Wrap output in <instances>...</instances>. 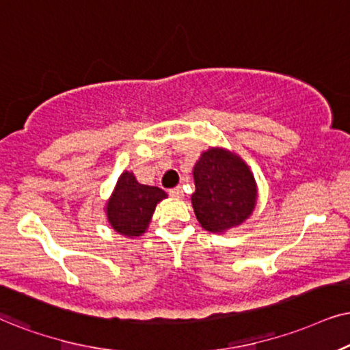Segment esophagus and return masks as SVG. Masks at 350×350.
Returning <instances> with one entry per match:
<instances>
[{
  "mask_svg": "<svg viewBox=\"0 0 350 350\" xmlns=\"http://www.w3.org/2000/svg\"><path fill=\"white\" fill-rule=\"evenodd\" d=\"M170 196L176 197V198H180V197H184V190H183V187H180V185H178V187L170 189Z\"/></svg>",
  "mask_w": 350,
  "mask_h": 350,
  "instance_id": "obj_1",
  "label": "esophagus"
}]
</instances>
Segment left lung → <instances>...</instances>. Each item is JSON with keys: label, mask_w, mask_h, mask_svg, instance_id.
<instances>
[{"label": "left lung", "mask_w": 350, "mask_h": 350, "mask_svg": "<svg viewBox=\"0 0 350 350\" xmlns=\"http://www.w3.org/2000/svg\"><path fill=\"white\" fill-rule=\"evenodd\" d=\"M193 179L192 206L206 231H226L254 211L255 180L239 157L219 148L208 150L193 167Z\"/></svg>", "instance_id": "8db88e82"}]
</instances>
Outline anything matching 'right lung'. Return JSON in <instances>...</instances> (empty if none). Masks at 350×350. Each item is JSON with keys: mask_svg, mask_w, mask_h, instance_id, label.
<instances>
[{"mask_svg": "<svg viewBox=\"0 0 350 350\" xmlns=\"http://www.w3.org/2000/svg\"><path fill=\"white\" fill-rule=\"evenodd\" d=\"M163 198H166L165 190L139 184L132 172H124L106 208L109 223L119 234L139 236L147 229L154 206Z\"/></svg>", "mask_w": 350, "mask_h": 350, "instance_id": "obj_1", "label": "right lung"}]
</instances>
